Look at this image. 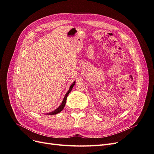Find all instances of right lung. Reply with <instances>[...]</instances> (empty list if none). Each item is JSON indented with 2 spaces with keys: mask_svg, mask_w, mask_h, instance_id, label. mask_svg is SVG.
<instances>
[{
  "mask_svg": "<svg viewBox=\"0 0 154 154\" xmlns=\"http://www.w3.org/2000/svg\"><path fill=\"white\" fill-rule=\"evenodd\" d=\"M74 85H75V81H74V82L72 83V85H71V86H70L69 91H67V92L66 93V95H65V96H64V98H63V101H62V104L59 106L58 108H57V109L54 110V111L51 112L47 113L46 114H48V115H54V114H57L60 113V112H61V111L63 109L64 106H65V105H66V100H67V96H68V94H69V93L71 92V91H72V88H73V87H74Z\"/></svg>",
  "mask_w": 154,
  "mask_h": 154,
  "instance_id": "1",
  "label": "right lung"
}]
</instances>
